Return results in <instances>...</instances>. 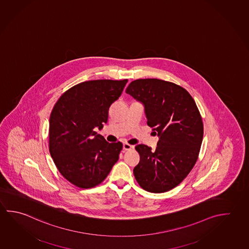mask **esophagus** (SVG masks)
Segmentation results:
<instances>
[{
  "label": "esophagus",
  "instance_id": "esophagus-1",
  "mask_svg": "<svg viewBox=\"0 0 249 249\" xmlns=\"http://www.w3.org/2000/svg\"><path fill=\"white\" fill-rule=\"evenodd\" d=\"M134 147L132 146V145H130V144L128 143H124L123 144V150L124 151H126V150H129V149H131V148H133Z\"/></svg>",
  "mask_w": 249,
  "mask_h": 249
}]
</instances>
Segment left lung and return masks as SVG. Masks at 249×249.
<instances>
[{
    "mask_svg": "<svg viewBox=\"0 0 249 249\" xmlns=\"http://www.w3.org/2000/svg\"><path fill=\"white\" fill-rule=\"evenodd\" d=\"M126 92L143 104L147 124L159 136L155 150L144 144L135 146L140 155L135 179L147 192L170 191L197 160L204 135L199 110L184 88L161 79H136Z\"/></svg>",
    "mask_w": 249,
    "mask_h": 249,
    "instance_id": "obj_1",
    "label": "left lung"
}]
</instances>
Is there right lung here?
<instances>
[{"instance_id": "1", "label": "right lung", "mask_w": 249, "mask_h": 249, "mask_svg": "<svg viewBox=\"0 0 249 249\" xmlns=\"http://www.w3.org/2000/svg\"><path fill=\"white\" fill-rule=\"evenodd\" d=\"M127 79H97L78 84L62 94L53 107L49 150L62 176L77 187L102 183L118 161L123 143L107 142L98 135L108 118Z\"/></svg>"}]
</instances>
